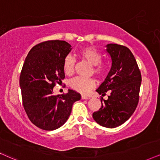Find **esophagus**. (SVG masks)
<instances>
[{"label": "esophagus", "instance_id": "34e87169", "mask_svg": "<svg viewBox=\"0 0 160 160\" xmlns=\"http://www.w3.org/2000/svg\"><path fill=\"white\" fill-rule=\"evenodd\" d=\"M88 98L87 96H86V95H84V94H82L81 95V99L82 100H87V99H88Z\"/></svg>", "mask_w": 160, "mask_h": 160}]
</instances>
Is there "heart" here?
Listing matches in <instances>:
<instances>
[{
    "instance_id": "heart-1",
    "label": "heart",
    "mask_w": 160,
    "mask_h": 160,
    "mask_svg": "<svg viewBox=\"0 0 160 160\" xmlns=\"http://www.w3.org/2000/svg\"><path fill=\"white\" fill-rule=\"evenodd\" d=\"M80 57L84 59L92 66H94V73L101 75L104 73L106 66L100 63L102 55L98 51L92 47H85L80 52ZM62 68L67 75H72L74 73V59L72 56L66 57L62 63ZM95 86V80L92 78H83L76 77L70 81V86L77 92L86 93Z\"/></svg>"
}]
</instances>
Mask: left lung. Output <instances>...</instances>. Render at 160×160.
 <instances>
[{
	"label": "left lung",
	"instance_id": "left-lung-1",
	"mask_svg": "<svg viewBox=\"0 0 160 160\" xmlns=\"http://www.w3.org/2000/svg\"><path fill=\"white\" fill-rule=\"evenodd\" d=\"M112 66L104 82L96 90L108 100H101L102 106L93 113L94 120L106 128H114L130 118L139 102L141 73L132 52L128 48L115 43L106 46Z\"/></svg>",
	"mask_w": 160,
	"mask_h": 160
}]
</instances>
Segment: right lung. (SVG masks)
I'll return each instance as SVG.
<instances>
[{
  "label": "right lung",
  "mask_w": 160,
  "mask_h": 160,
  "mask_svg": "<svg viewBox=\"0 0 160 160\" xmlns=\"http://www.w3.org/2000/svg\"><path fill=\"white\" fill-rule=\"evenodd\" d=\"M72 49L64 40H48L34 46L24 61L20 76L23 107L31 122L43 130L61 127L81 98L70 89L61 96L53 94L55 84L65 78L62 63Z\"/></svg>",
  "instance_id": "right-lung-1"
}]
</instances>
